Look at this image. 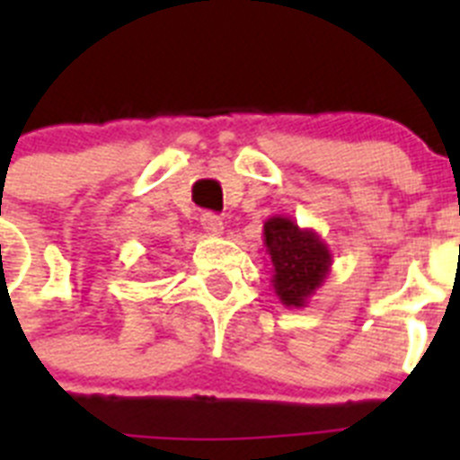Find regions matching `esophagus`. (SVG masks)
<instances>
[{"instance_id": "1", "label": "esophagus", "mask_w": 460, "mask_h": 460, "mask_svg": "<svg viewBox=\"0 0 460 460\" xmlns=\"http://www.w3.org/2000/svg\"><path fill=\"white\" fill-rule=\"evenodd\" d=\"M200 226L202 230H205L207 234H211V237H218V234L223 233V221L221 217H217V214H211V211H205L200 217Z\"/></svg>"}]
</instances>
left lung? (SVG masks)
I'll return each mask as SVG.
<instances>
[{
    "label": "left lung",
    "mask_w": 460,
    "mask_h": 460,
    "mask_svg": "<svg viewBox=\"0 0 460 460\" xmlns=\"http://www.w3.org/2000/svg\"><path fill=\"white\" fill-rule=\"evenodd\" d=\"M262 237L276 296L283 306L304 308L332 271V251L313 227L296 226L280 214L267 218Z\"/></svg>",
    "instance_id": "obj_1"
}]
</instances>
